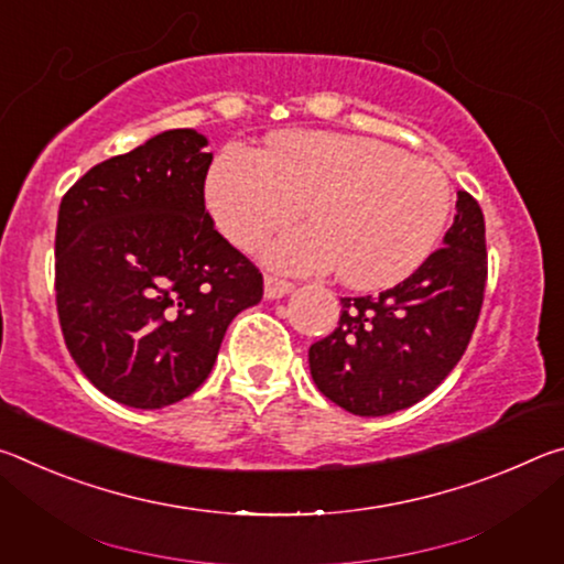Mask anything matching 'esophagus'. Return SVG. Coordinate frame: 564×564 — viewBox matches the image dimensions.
I'll return each instance as SVG.
<instances>
[{
    "instance_id": "esophagus-1",
    "label": "esophagus",
    "mask_w": 564,
    "mask_h": 564,
    "mask_svg": "<svg viewBox=\"0 0 564 564\" xmlns=\"http://www.w3.org/2000/svg\"><path fill=\"white\" fill-rule=\"evenodd\" d=\"M293 291V283H289V281H283V279H275V275H265V281H263V295L265 299H283L285 293H291Z\"/></svg>"
}]
</instances>
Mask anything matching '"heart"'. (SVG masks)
<instances>
[{
  "label": "heart",
  "mask_w": 564,
  "mask_h": 564,
  "mask_svg": "<svg viewBox=\"0 0 564 564\" xmlns=\"http://www.w3.org/2000/svg\"><path fill=\"white\" fill-rule=\"evenodd\" d=\"M206 204L228 241L253 251L299 221L265 251L281 271L321 273L378 291L415 273L451 214V184L425 159L376 139L330 131L273 137L261 154L228 149L206 178Z\"/></svg>",
  "instance_id": "obj_1"
}]
</instances>
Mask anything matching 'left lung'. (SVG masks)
Here are the masks:
<instances>
[{
	"label": "left lung",
	"instance_id": "left-lung-1",
	"mask_svg": "<svg viewBox=\"0 0 564 564\" xmlns=\"http://www.w3.org/2000/svg\"><path fill=\"white\" fill-rule=\"evenodd\" d=\"M437 248L415 273L380 295L340 299L338 328L308 350L323 395L352 415L415 405L463 358L488 281L485 218L467 191Z\"/></svg>",
	"mask_w": 564,
	"mask_h": 564
}]
</instances>
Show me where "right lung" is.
I'll use <instances>...</instances> for the list:
<instances>
[{
	"label": "right lung",
	"instance_id": "right-lung-1",
	"mask_svg": "<svg viewBox=\"0 0 564 564\" xmlns=\"http://www.w3.org/2000/svg\"><path fill=\"white\" fill-rule=\"evenodd\" d=\"M204 133L171 129L89 169L56 221L54 289L64 343L104 395L154 410L212 373L263 275L214 228Z\"/></svg>",
	"mask_w": 564,
	"mask_h": 564
}]
</instances>
